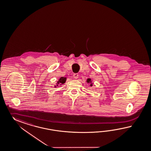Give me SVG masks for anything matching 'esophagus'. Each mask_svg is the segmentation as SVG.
Here are the masks:
<instances>
[{"instance_id": "1", "label": "esophagus", "mask_w": 151, "mask_h": 151, "mask_svg": "<svg viewBox=\"0 0 151 151\" xmlns=\"http://www.w3.org/2000/svg\"><path fill=\"white\" fill-rule=\"evenodd\" d=\"M73 76H74V78H75V79H77V78L78 77V74H74L73 75Z\"/></svg>"}]
</instances>
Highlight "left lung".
<instances>
[{"label": "left lung", "instance_id": "8db88e82", "mask_svg": "<svg viewBox=\"0 0 151 151\" xmlns=\"http://www.w3.org/2000/svg\"><path fill=\"white\" fill-rule=\"evenodd\" d=\"M87 83H91V80L90 78H88V79H87ZM91 86H92V84L91 85Z\"/></svg>", "mask_w": 151, "mask_h": 151}]
</instances>
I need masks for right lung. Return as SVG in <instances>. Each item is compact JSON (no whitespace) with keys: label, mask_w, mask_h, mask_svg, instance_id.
Here are the masks:
<instances>
[{"label":"right lung","mask_w":151,"mask_h":151,"mask_svg":"<svg viewBox=\"0 0 151 151\" xmlns=\"http://www.w3.org/2000/svg\"><path fill=\"white\" fill-rule=\"evenodd\" d=\"M66 77H60V78H59V80H58V82H57L58 85H59V86H61L62 84H64V83L65 82V81H66ZM58 85H57V86H58ZM55 87H56V86H55Z\"/></svg>","instance_id":"right-lung-1"}]
</instances>
